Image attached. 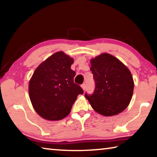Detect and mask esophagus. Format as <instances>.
<instances>
[{
    "mask_svg": "<svg viewBox=\"0 0 157 157\" xmlns=\"http://www.w3.org/2000/svg\"><path fill=\"white\" fill-rule=\"evenodd\" d=\"M82 89H83V90H85V89H86V84H82Z\"/></svg>",
    "mask_w": 157,
    "mask_h": 157,
    "instance_id": "34e87169",
    "label": "esophagus"
}]
</instances>
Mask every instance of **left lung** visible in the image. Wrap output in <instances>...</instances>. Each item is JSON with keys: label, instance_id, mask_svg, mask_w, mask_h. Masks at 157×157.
Here are the masks:
<instances>
[{"label": "left lung", "instance_id": "8db88e82", "mask_svg": "<svg viewBox=\"0 0 157 157\" xmlns=\"http://www.w3.org/2000/svg\"><path fill=\"white\" fill-rule=\"evenodd\" d=\"M95 81L93 94L85 93L92 108L102 116L117 115L129 104L134 91L131 72L120 60L102 53L91 60Z\"/></svg>", "mask_w": 157, "mask_h": 157}]
</instances>
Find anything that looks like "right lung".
Listing matches in <instances>:
<instances>
[{
	"label": "right lung",
	"mask_w": 157,
	"mask_h": 157,
	"mask_svg": "<svg viewBox=\"0 0 157 157\" xmlns=\"http://www.w3.org/2000/svg\"><path fill=\"white\" fill-rule=\"evenodd\" d=\"M73 59L57 52L34 71L29 82V95L34 110L49 121H59L71 112L73 103L84 91L74 83Z\"/></svg>",
	"instance_id": "add662e5"
}]
</instances>
